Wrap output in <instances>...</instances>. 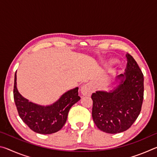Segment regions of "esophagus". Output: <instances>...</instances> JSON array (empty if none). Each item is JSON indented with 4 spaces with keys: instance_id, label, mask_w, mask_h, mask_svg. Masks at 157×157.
Listing matches in <instances>:
<instances>
[{
    "instance_id": "1",
    "label": "esophagus",
    "mask_w": 157,
    "mask_h": 157,
    "mask_svg": "<svg viewBox=\"0 0 157 157\" xmlns=\"http://www.w3.org/2000/svg\"><path fill=\"white\" fill-rule=\"evenodd\" d=\"M80 91L82 95H84V96H89V95H91L93 92L92 86L90 84H84L81 87Z\"/></svg>"
}]
</instances>
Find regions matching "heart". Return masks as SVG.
I'll use <instances>...</instances> for the list:
<instances>
[{"mask_svg":"<svg viewBox=\"0 0 157 157\" xmlns=\"http://www.w3.org/2000/svg\"><path fill=\"white\" fill-rule=\"evenodd\" d=\"M115 59H112V58H111V59H109L107 62H105V65H107V63H113L114 62H115Z\"/></svg>","mask_w":157,"mask_h":157,"instance_id":"heart-1","label":"heart"}]
</instances>
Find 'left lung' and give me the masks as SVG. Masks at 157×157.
Returning a JSON list of instances; mask_svg holds the SVG:
<instances>
[{
	"instance_id": "8db88e82",
	"label": "left lung",
	"mask_w": 157,
	"mask_h": 157,
	"mask_svg": "<svg viewBox=\"0 0 157 157\" xmlns=\"http://www.w3.org/2000/svg\"><path fill=\"white\" fill-rule=\"evenodd\" d=\"M125 73L118 75V84L109 91L91 95L92 117L98 129L109 134L126 131L140 114L143 100L144 78L139 65L129 53Z\"/></svg>"
}]
</instances>
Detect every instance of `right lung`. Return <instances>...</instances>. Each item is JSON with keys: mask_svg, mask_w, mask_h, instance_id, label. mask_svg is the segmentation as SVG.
<instances>
[{"mask_svg": "<svg viewBox=\"0 0 157 157\" xmlns=\"http://www.w3.org/2000/svg\"><path fill=\"white\" fill-rule=\"evenodd\" d=\"M14 99L20 118L33 131L41 134H50L62 128L71 107L80 100V97L78 95V87H76L64 93L52 105L35 104L19 94L17 87L16 72Z\"/></svg>", "mask_w": 157, "mask_h": 157, "instance_id": "1", "label": "right lung"}]
</instances>
